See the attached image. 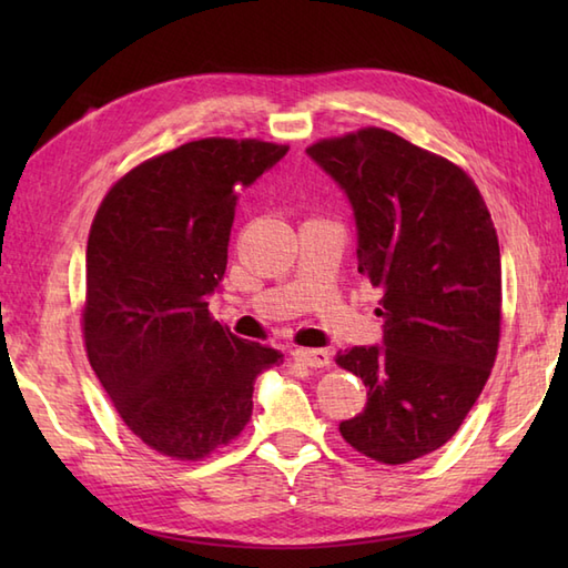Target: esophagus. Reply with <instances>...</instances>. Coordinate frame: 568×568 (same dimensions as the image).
<instances>
[{
	"label": "esophagus",
	"mask_w": 568,
	"mask_h": 568,
	"mask_svg": "<svg viewBox=\"0 0 568 568\" xmlns=\"http://www.w3.org/2000/svg\"><path fill=\"white\" fill-rule=\"evenodd\" d=\"M293 356L310 368H327L332 364V354L327 348H295Z\"/></svg>",
	"instance_id": "esophagus-1"
}]
</instances>
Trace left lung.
Returning <instances> with one entry per match:
<instances>
[{
	"mask_svg": "<svg viewBox=\"0 0 568 568\" xmlns=\"http://www.w3.org/2000/svg\"><path fill=\"white\" fill-rule=\"evenodd\" d=\"M354 210L358 273L381 287L383 342L336 356L368 388L339 425L381 464L432 454L462 427L500 339V246L462 168L385 129L312 143Z\"/></svg>",
	"mask_w": 568,
	"mask_h": 568,
	"instance_id": "left-lung-1",
	"label": "left lung"
}]
</instances>
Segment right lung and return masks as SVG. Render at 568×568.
<instances>
[{"mask_svg":"<svg viewBox=\"0 0 568 568\" xmlns=\"http://www.w3.org/2000/svg\"><path fill=\"white\" fill-rule=\"evenodd\" d=\"M287 153L202 139L136 165L106 192L88 239L90 364L153 452L197 462L246 427L253 383L283 364L210 317L239 192Z\"/></svg>","mask_w":568,"mask_h":568,"instance_id":"obj_1","label":"right lung"}]
</instances>
